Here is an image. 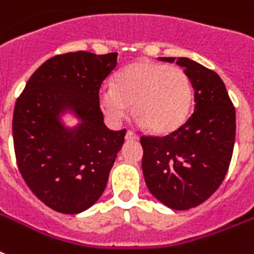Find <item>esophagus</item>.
Returning a JSON list of instances; mask_svg holds the SVG:
<instances>
[{
    "instance_id": "34e87169",
    "label": "esophagus",
    "mask_w": 254,
    "mask_h": 254,
    "mask_svg": "<svg viewBox=\"0 0 254 254\" xmlns=\"http://www.w3.org/2000/svg\"><path fill=\"white\" fill-rule=\"evenodd\" d=\"M125 139L127 141H135V139H138V135L133 133L131 130H127V135H125Z\"/></svg>"
}]
</instances>
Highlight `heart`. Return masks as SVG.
Segmentation results:
<instances>
[{
	"label": "heart",
	"instance_id": "b5f03b06",
	"mask_svg": "<svg viewBox=\"0 0 254 254\" xmlns=\"http://www.w3.org/2000/svg\"><path fill=\"white\" fill-rule=\"evenodd\" d=\"M192 99L187 73L155 62L127 65L116 73L113 85H105L99 93L100 107L109 123H123L134 104L139 124L158 134L170 133L185 123Z\"/></svg>",
	"mask_w": 254,
	"mask_h": 254
}]
</instances>
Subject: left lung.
<instances>
[{
    "mask_svg": "<svg viewBox=\"0 0 254 254\" xmlns=\"http://www.w3.org/2000/svg\"><path fill=\"white\" fill-rule=\"evenodd\" d=\"M177 62L193 88V113L165 137L142 135V171L151 195L169 208L201 204L224 181L236 135V112L220 76L189 58Z\"/></svg>",
    "mask_w": 254,
    "mask_h": 254,
    "instance_id": "8db88e82",
    "label": "left lung"
}]
</instances>
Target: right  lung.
I'll return each instance as SVG.
<instances>
[{"label": "right lung", "mask_w": 254, "mask_h": 254, "mask_svg": "<svg viewBox=\"0 0 254 254\" xmlns=\"http://www.w3.org/2000/svg\"><path fill=\"white\" fill-rule=\"evenodd\" d=\"M117 65V53L87 51L46 61L27 81L13 115V141L22 178L47 207L80 213L107 187L127 130H109L99 91ZM79 120L65 127L61 116Z\"/></svg>", "instance_id": "obj_1"}]
</instances>
